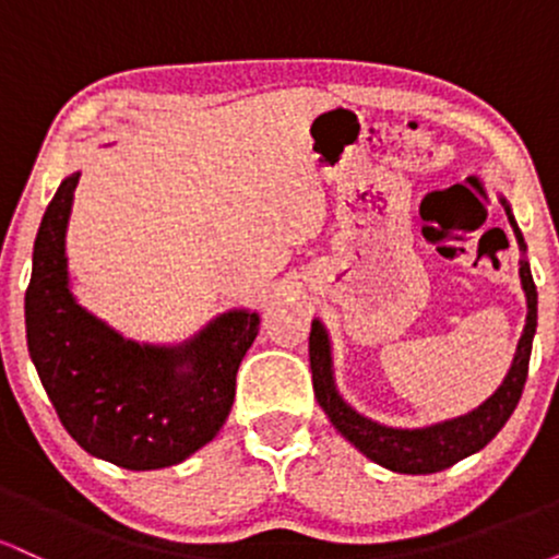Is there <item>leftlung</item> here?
<instances>
[{
    "mask_svg": "<svg viewBox=\"0 0 559 559\" xmlns=\"http://www.w3.org/2000/svg\"><path fill=\"white\" fill-rule=\"evenodd\" d=\"M502 202L507 221L515 230L518 247H521V286L525 294V325L518 342L515 357H512L510 370L502 378L497 391L473 407L471 413L457 415V418H447L439 423H428L418 428H402L378 423L368 415L357 413L344 394L336 386V373H333V344L331 333L323 325V320H312L310 331V368H312V386H316L318 404L323 413L329 415L331 426L349 441L357 452L373 460L376 465L386 467L394 473H407V476H428V473H439L452 467L460 460L471 457L484 449L489 441L502 431V426L510 420L512 409L521 402L525 376H528L531 346L536 336V286L534 275L528 265V247L518 228L515 215H512L510 202L499 197Z\"/></svg>",
    "mask_w": 559,
    "mask_h": 559,
    "instance_id": "8db88e82",
    "label": "left lung"
}]
</instances>
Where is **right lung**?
<instances>
[{"label":"right lung","mask_w":559,"mask_h":559,"mask_svg":"<svg viewBox=\"0 0 559 559\" xmlns=\"http://www.w3.org/2000/svg\"><path fill=\"white\" fill-rule=\"evenodd\" d=\"M81 173L60 183L34 241L25 292L28 355L66 431L92 457L159 471L213 441L236 396V370L260 316L221 312L176 344L133 342L96 318L70 288L66 236Z\"/></svg>","instance_id":"1"}]
</instances>
